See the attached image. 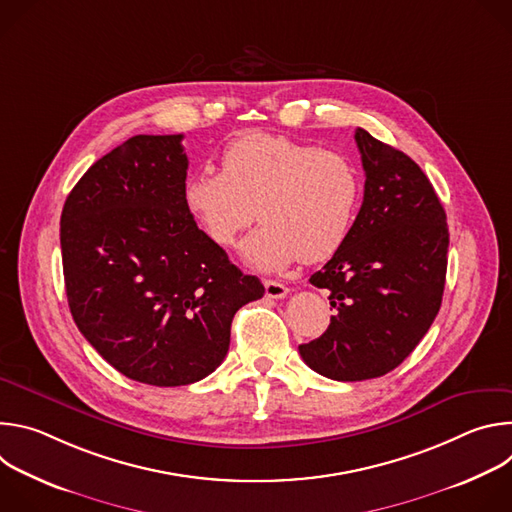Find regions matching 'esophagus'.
I'll return each instance as SVG.
<instances>
[{
  "mask_svg": "<svg viewBox=\"0 0 512 512\" xmlns=\"http://www.w3.org/2000/svg\"><path fill=\"white\" fill-rule=\"evenodd\" d=\"M287 294H289V289H287L283 283L273 281V279H267V281H265V296H267V298L281 300V298H285Z\"/></svg>",
  "mask_w": 512,
  "mask_h": 512,
  "instance_id": "esophagus-1",
  "label": "esophagus"
}]
</instances>
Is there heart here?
I'll return each instance as SVG.
<instances>
[{
    "label": "heart",
    "instance_id": "obj_1",
    "mask_svg": "<svg viewBox=\"0 0 512 512\" xmlns=\"http://www.w3.org/2000/svg\"><path fill=\"white\" fill-rule=\"evenodd\" d=\"M358 200L360 178L344 156L271 133L237 137L221 156V172H194L182 184L186 210L223 249L237 243L255 206L261 225L243 243V257L261 271L332 257Z\"/></svg>",
    "mask_w": 512,
    "mask_h": 512
}]
</instances>
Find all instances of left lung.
<instances>
[{
  "label": "left lung",
  "mask_w": 512,
  "mask_h": 512,
  "mask_svg": "<svg viewBox=\"0 0 512 512\" xmlns=\"http://www.w3.org/2000/svg\"><path fill=\"white\" fill-rule=\"evenodd\" d=\"M354 139L367 176L362 206L310 277L336 314L300 344L308 367L334 381L383 377L413 352L440 312L450 245L446 210L421 168L360 127Z\"/></svg>",
  "instance_id": "obj_1"
}]
</instances>
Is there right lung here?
<instances>
[{"instance_id": "right-lung-1", "label": "right lung", "mask_w": 512, "mask_h": 512, "mask_svg": "<svg viewBox=\"0 0 512 512\" xmlns=\"http://www.w3.org/2000/svg\"><path fill=\"white\" fill-rule=\"evenodd\" d=\"M182 137H129L85 172L60 216L75 324L113 369L154 387L208 377L237 310L265 294L186 210Z\"/></svg>"}]
</instances>
